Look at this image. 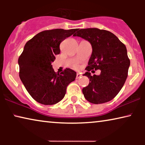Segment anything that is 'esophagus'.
Segmentation results:
<instances>
[{
  "label": "esophagus",
  "instance_id": "obj_1",
  "mask_svg": "<svg viewBox=\"0 0 145 145\" xmlns=\"http://www.w3.org/2000/svg\"><path fill=\"white\" fill-rule=\"evenodd\" d=\"M81 76H82V75H81V74H78H78H76V79H78L79 78H80V77Z\"/></svg>",
  "mask_w": 145,
  "mask_h": 145
}]
</instances>
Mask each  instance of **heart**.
Wrapping results in <instances>:
<instances>
[{"instance_id": "obj_1", "label": "heart", "mask_w": 145, "mask_h": 145, "mask_svg": "<svg viewBox=\"0 0 145 145\" xmlns=\"http://www.w3.org/2000/svg\"><path fill=\"white\" fill-rule=\"evenodd\" d=\"M75 68H76V69H78V65H75Z\"/></svg>"}]
</instances>
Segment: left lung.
I'll use <instances>...</instances> for the list:
<instances>
[{"instance_id": "left-lung-1", "label": "left lung", "mask_w": 145, "mask_h": 145, "mask_svg": "<svg viewBox=\"0 0 145 145\" xmlns=\"http://www.w3.org/2000/svg\"><path fill=\"white\" fill-rule=\"evenodd\" d=\"M73 36L88 41L92 47L84 74L90 78L89 84L82 88L84 98L95 104L113 100L127 78L130 60L125 45L114 33L98 28L76 29ZM98 69L101 70L100 75L91 76L90 71L93 73Z\"/></svg>"}]
</instances>
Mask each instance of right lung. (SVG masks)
Masks as SVG:
<instances>
[{
	"label": "right lung",
	"mask_w": 145,
	"mask_h": 145,
	"mask_svg": "<svg viewBox=\"0 0 145 145\" xmlns=\"http://www.w3.org/2000/svg\"><path fill=\"white\" fill-rule=\"evenodd\" d=\"M77 29L41 31L25 43L18 58L19 76L30 96L41 104L53 105L64 98L67 88L76 72L66 69L55 72L51 63L60 53V43Z\"/></svg>",
	"instance_id": "obj_1"
}]
</instances>
